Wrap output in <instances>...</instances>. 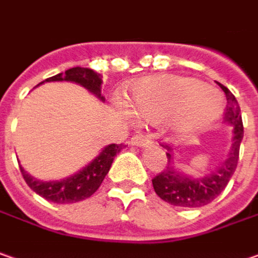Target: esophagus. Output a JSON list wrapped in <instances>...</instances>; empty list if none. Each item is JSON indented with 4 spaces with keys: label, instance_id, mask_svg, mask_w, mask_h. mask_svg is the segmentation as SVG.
Listing matches in <instances>:
<instances>
[{
    "label": "esophagus",
    "instance_id": "obj_1",
    "mask_svg": "<svg viewBox=\"0 0 258 258\" xmlns=\"http://www.w3.org/2000/svg\"><path fill=\"white\" fill-rule=\"evenodd\" d=\"M131 144L133 146H139V147H150L151 140L149 137H146V136H143V134H136L133 139H131Z\"/></svg>",
    "mask_w": 258,
    "mask_h": 258
}]
</instances>
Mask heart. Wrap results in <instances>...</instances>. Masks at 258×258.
Returning a JSON list of instances; mask_svg holds the SVG:
<instances>
[{"label":"heart","mask_w":258,"mask_h":258,"mask_svg":"<svg viewBox=\"0 0 258 258\" xmlns=\"http://www.w3.org/2000/svg\"><path fill=\"white\" fill-rule=\"evenodd\" d=\"M130 105L146 121L170 119L176 133H192L207 128L221 115L222 96L194 78L160 75L134 85Z\"/></svg>","instance_id":"obj_1"}]
</instances>
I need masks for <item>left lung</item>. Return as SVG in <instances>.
Listing matches in <instances>:
<instances>
[{
    "label": "left lung",
    "mask_w": 258,
    "mask_h": 258,
    "mask_svg": "<svg viewBox=\"0 0 258 258\" xmlns=\"http://www.w3.org/2000/svg\"><path fill=\"white\" fill-rule=\"evenodd\" d=\"M219 86L227 96V107H225L224 118L228 124L234 127V131H232L234 137H232L230 151L215 172H211L202 177H192L174 169L173 162H172L174 159L173 147L167 144H160L163 149L167 150L166 156H167L169 163L166 169L157 174L151 182H153L154 192L170 205L183 208H199L208 205L225 189V186L230 182L231 176L237 169L238 156H240V144L244 136L240 105L227 86L221 84Z\"/></svg>",
    "instance_id": "obj_1"
}]
</instances>
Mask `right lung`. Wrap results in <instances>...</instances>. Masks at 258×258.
I'll list each match as a JSON object with an SVG mask.
<instances>
[{
	"label": "right lung",
	"mask_w": 258,
	"mask_h": 258,
	"mask_svg": "<svg viewBox=\"0 0 258 258\" xmlns=\"http://www.w3.org/2000/svg\"><path fill=\"white\" fill-rule=\"evenodd\" d=\"M54 81L75 82L86 88L91 94H94L102 102L105 101V98L101 95V84H102L101 75L89 68H79V66L72 68V69H68L64 73L51 76L44 82H54ZM122 147L124 144H109L107 147H104L95 159L88 166H85L81 172H78L71 177H66L63 180L43 182V180H37L31 174H28L21 166H20V170L26 183L41 198L54 204H73V202L84 201L95 194L109 172L115 156L121 151Z\"/></svg>",
	"instance_id": "right-lung-1"
}]
</instances>
